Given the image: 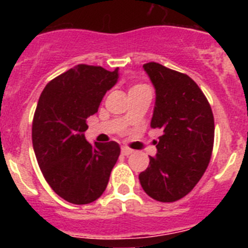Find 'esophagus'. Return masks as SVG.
Masks as SVG:
<instances>
[{
	"mask_svg": "<svg viewBox=\"0 0 248 248\" xmlns=\"http://www.w3.org/2000/svg\"><path fill=\"white\" fill-rule=\"evenodd\" d=\"M122 154L125 155V156H128V155L133 154V150L129 148H122Z\"/></svg>",
	"mask_w": 248,
	"mask_h": 248,
	"instance_id": "esophagus-1",
	"label": "esophagus"
}]
</instances>
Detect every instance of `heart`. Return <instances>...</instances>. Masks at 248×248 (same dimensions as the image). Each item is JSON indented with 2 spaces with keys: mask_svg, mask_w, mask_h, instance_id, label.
<instances>
[{
  "mask_svg": "<svg viewBox=\"0 0 248 248\" xmlns=\"http://www.w3.org/2000/svg\"><path fill=\"white\" fill-rule=\"evenodd\" d=\"M140 87H144V85H140V84L134 85V87H133V88H131V89H134V88H140Z\"/></svg>",
  "mask_w": 248,
  "mask_h": 248,
  "instance_id": "obj_1",
  "label": "heart"
}]
</instances>
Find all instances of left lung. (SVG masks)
Here are the masks:
<instances>
[{
	"instance_id": "1",
	"label": "left lung",
	"mask_w": 248,
	"mask_h": 248,
	"mask_svg": "<svg viewBox=\"0 0 248 248\" xmlns=\"http://www.w3.org/2000/svg\"><path fill=\"white\" fill-rule=\"evenodd\" d=\"M154 84L151 128L163 130L156 156H150L139 180L144 191L160 202H174L200 181L211 159L215 123L211 107L199 85L186 74L155 62L143 65Z\"/></svg>"
}]
</instances>
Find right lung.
<instances>
[{"instance_id":"add662e5","label":"right lung","mask_w":248,"mask_h":248,"mask_svg":"<svg viewBox=\"0 0 248 248\" xmlns=\"http://www.w3.org/2000/svg\"><path fill=\"white\" fill-rule=\"evenodd\" d=\"M118 78V68L78 64L50 80L39 97L32 123L34 154L48 185L68 202L91 203L107 189L119 144L92 145L84 131Z\"/></svg>"}]
</instances>
